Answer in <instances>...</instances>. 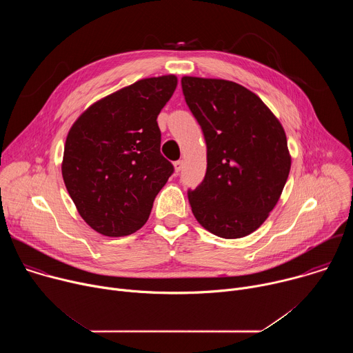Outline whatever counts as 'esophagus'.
<instances>
[{"label": "esophagus", "instance_id": "esophagus-1", "mask_svg": "<svg viewBox=\"0 0 353 353\" xmlns=\"http://www.w3.org/2000/svg\"><path fill=\"white\" fill-rule=\"evenodd\" d=\"M181 169H183V161H176V162H174V170H176V173H179Z\"/></svg>", "mask_w": 353, "mask_h": 353}]
</instances>
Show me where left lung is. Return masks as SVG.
Returning <instances> with one entry per match:
<instances>
[{
	"label": "left lung",
	"instance_id": "1",
	"mask_svg": "<svg viewBox=\"0 0 353 353\" xmlns=\"http://www.w3.org/2000/svg\"><path fill=\"white\" fill-rule=\"evenodd\" d=\"M207 143V173L188 201L195 219L223 239L253 233L268 218L290 170L285 131L263 100L225 79L181 78Z\"/></svg>",
	"mask_w": 353,
	"mask_h": 353
}]
</instances>
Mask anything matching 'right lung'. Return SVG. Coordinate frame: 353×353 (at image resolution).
Here are the masks:
<instances>
[{"label": "right lung", "mask_w": 353, "mask_h": 353, "mask_svg": "<svg viewBox=\"0 0 353 353\" xmlns=\"http://www.w3.org/2000/svg\"><path fill=\"white\" fill-rule=\"evenodd\" d=\"M177 86L174 75L141 79L92 105L71 127L63 159L70 196L96 232L141 229L173 165L161 154L158 116Z\"/></svg>", "instance_id": "add662e5"}]
</instances>
